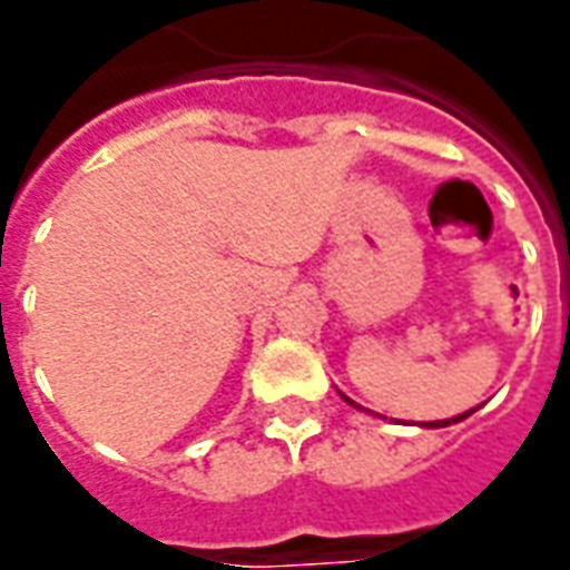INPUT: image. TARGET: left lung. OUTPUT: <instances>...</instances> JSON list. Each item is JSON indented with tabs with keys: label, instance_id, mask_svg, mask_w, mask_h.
Listing matches in <instances>:
<instances>
[{
	"label": "left lung",
	"instance_id": "8db88e82",
	"mask_svg": "<svg viewBox=\"0 0 570 570\" xmlns=\"http://www.w3.org/2000/svg\"><path fill=\"white\" fill-rule=\"evenodd\" d=\"M343 401H346V403H353V401H350V397H343ZM353 406H355V403H353ZM472 412H475V410L463 412V415H454V419H442V421H424V428H449V424H458V421L469 419V415H472Z\"/></svg>",
	"mask_w": 570,
	"mask_h": 570
}]
</instances>
